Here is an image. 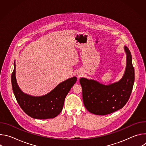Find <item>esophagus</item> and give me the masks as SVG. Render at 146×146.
<instances>
[{"mask_svg":"<svg viewBox=\"0 0 146 146\" xmlns=\"http://www.w3.org/2000/svg\"><path fill=\"white\" fill-rule=\"evenodd\" d=\"M77 75H78V77H80V74H77Z\"/></svg>","mask_w":146,"mask_h":146,"instance_id":"esophagus-1","label":"esophagus"}]
</instances>
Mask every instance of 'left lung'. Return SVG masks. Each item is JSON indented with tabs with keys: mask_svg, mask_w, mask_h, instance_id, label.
<instances>
[{
	"mask_svg": "<svg viewBox=\"0 0 146 146\" xmlns=\"http://www.w3.org/2000/svg\"><path fill=\"white\" fill-rule=\"evenodd\" d=\"M127 66L122 77L117 82L105 85L86 78H81L82 99L86 108L96 115H107L122 109L131 96L135 81L131 53L124 46Z\"/></svg>",
	"mask_w": 146,
	"mask_h": 146,
	"instance_id": "1",
	"label": "left lung"
}]
</instances>
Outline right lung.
I'll return each instance as SVG.
<instances>
[{
    "instance_id": "add662e5",
    "label": "right lung",
    "mask_w": 146,
    "mask_h": 146,
    "mask_svg": "<svg viewBox=\"0 0 146 146\" xmlns=\"http://www.w3.org/2000/svg\"><path fill=\"white\" fill-rule=\"evenodd\" d=\"M77 81L76 77L60 82L46 95L34 96L23 92L17 82L15 62L11 74V84L19 106L29 116L35 119H46L56 117L63 109L65 98Z\"/></svg>"
}]
</instances>
